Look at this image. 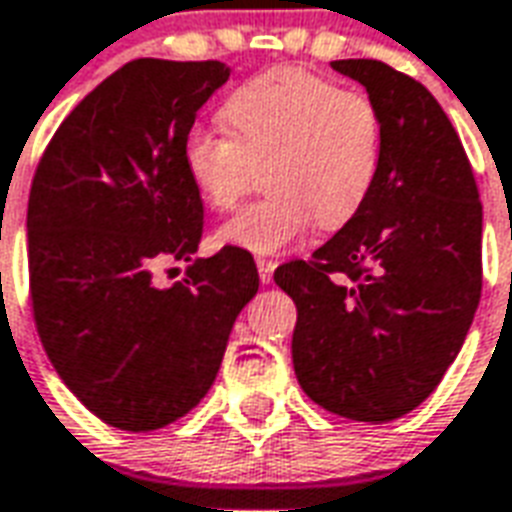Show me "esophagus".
Here are the masks:
<instances>
[{
	"label": "esophagus",
	"mask_w": 512,
	"mask_h": 512,
	"mask_svg": "<svg viewBox=\"0 0 512 512\" xmlns=\"http://www.w3.org/2000/svg\"><path fill=\"white\" fill-rule=\"evenodd\" d=\"M274 268H276V260L257 257V274H260V282H263V285H271V282H274Z\"/></svg>",
	"instance_id": "34e87169"
}]
</instances>
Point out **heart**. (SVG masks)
<instances>
[{
    "instance_id": "heart-1",
    "label": "heart",
    "mask_w": 512,
    "mask_h": 512,
    "mask_svg": "<svg viewBox=\"0 0 512 512\" xmlns=\"http://www.w3.org/2000/svg\"><path fill=\"white\" fill-rule=\"evenodd\" d=\"M227 132L192 127L181 160L200 200L233 211L255 189L266 195L219 230V241L279 255L314 225L339 230L372 198L382 168L380 111L361 92L323 75L276 67L227 94Z\"/></svg>"
}]
</instances>
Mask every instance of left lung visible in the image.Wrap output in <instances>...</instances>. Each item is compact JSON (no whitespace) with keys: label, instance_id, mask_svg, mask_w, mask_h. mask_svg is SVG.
I'll use <instances>...</instances> for the list:
<instances>
[{"label":"left lung","instance_id":"left-lung-1","mask_svg":"<svg viewBox=\"0 0 512 512\" xmlns=\"http://www.w3.org/2000/svg\"><path fill=\"white\" fill-rule=\"evenodd\" d=\"M366 86L385 146L372 198L312 255L274 271L295 301L293 366L323 410L388 423L456 361L483 290V206L431 92L377 59H339Z\"/></svg>","mask_w":512,"mask_h":512}]
</instances>
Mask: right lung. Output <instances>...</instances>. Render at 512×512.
<instances>
[{"mask_svg":"<svg viewBox=\"0 0 512 512\" xmlns=\"http://www.w3.org/2000/svg\"><path fill=\"white\" fill-rule=\"evenodd\" d=\"M227 75L222 62H127L75 105L34 170V325L64 385L113 429L187 415L260 285L246 249L195 260L203 200L181 146ZM179 259L185 279L157 286L156 271Z\"/></svg>","mask_w":512,"mask_h":512,"instance_id":"right-lung-1","label":"right lung"}]
</instances>
